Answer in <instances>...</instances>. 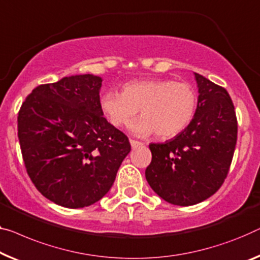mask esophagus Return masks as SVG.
Segmentation results:
<instances>
[{"label":"esophagus","instance_id":"34e87169","mask_svg":"<svg viewBox=\"0 0 260 260\" xmlns=\"http://www.w3.org/2000/svg\"><path fill=\"white\" fill-rule=\"evenodd\" d=\"M129 142H131V145H132V147H133V148H135V147H140V146L143 145V143H142L141 141L134 140V139H131Z\"/></svg>","mask_w":260,"mask_h":260}]
</instances>
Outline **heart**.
<instances>
[{"mask_svg": "<svg viewBox=\"0 0 260 260\" xmlns=\"http://www.w3.org/2000/svg\"><path fill=\"white\" fill-rule=\"evenodd\" d=\"M199 95L191 84L174 79L131 81L122 92L107 91L100 96V110L112 125L122 127L140 110L142 117L131 129L139 135L156 133L168 139L183 132L195 117Z\"/></svg>", "mask_w": 260, "mask_h": 260, "instance_id": "obj_1", "label": "heart"}]
</instances>
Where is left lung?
<instances>
[{"mask_svg": "<svg viewBox=\"0 0 260 260\" xmlns=\"http://www.w3.org/2000/svg\"><path fill=\"white\" fill-rule=\"evenodd\" d=\"M199 105L189 126L172 140L150 143L146 179L167 202L188 207L218 190L226 179L238 123L225 88L195 73Z\"/></svg>", "mask_w": 260, "mask_h": 260, "instance_id": "left-lung-1", "label": "left lung"}]
</instances>
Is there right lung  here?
Wrapping results in <instances>:
<instances>
[{"label": "right lung", "mask_w": 260, "mask_h": 260, "mask_svg": "<svg viewBox=\"0 0 260 260\" xmlns=\"http://www.w3.org/2000/svg\"><path fill=\"white\" fill-rule=\"evenodd\" d=\"M102 81L80 75L38 85L19 108L26 173L42 195L61 207L84 208L103 199L131 152L128 138L100 110Z\"/></svg>", "instance_id": "add662e5"}]
</instances>
